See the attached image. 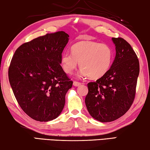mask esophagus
<instances>
[{
    "label": "esophagus",
    "instance_id": "34e87169",
    "mask_svg": "<svg viewBox=\"0 0 150 150\" xmlns=\"http://www.w3.org/2000/svg\"><path fill=\"white\" fill-rule=\"evenodd\" d=\"M81 85V83L79 82H77V81H73V86H75V87H79V86H80Z\"/></svg>",
    "mask_w": 150,
    "mask_h": 150
}]
</instances>
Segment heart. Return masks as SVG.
<instances>
[{"label":"heart","instance_id":"1","mask_svg":"<svg viewBox=\"0 0 150 150\" xmlns=\"http://www.w3.org/2000/svg\"><path fill=\"white\" fill-rule=\"evenodd\" d=\"M113 53L108 45L92 41H83L73 45L71 52L65 51L61 56L63 70L71 74L79 63L81 67L78 76L98 79L105 75L110 69Z\"/></svg>","mask_w":150,"mask_h":150}]
</instances>
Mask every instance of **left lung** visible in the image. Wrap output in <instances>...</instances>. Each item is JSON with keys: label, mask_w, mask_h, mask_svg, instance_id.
Returning <instances> with one entry per match:
<instances>
[{"label": "left lung", "mask_w": 150, "mask_h": 150, "mask_svg": "<svg viewBox=\"0 0 150 150\" xmlns=\"http://www.w3.org/2000/svg\"><path fill=\"white\" fill-rule=\"evenodd\" d=\"M116 56L108 72L87 84L85 105L95 120L108 122L129 110L135 97L139 73L138 57L131 45L122 38H112Z\"/></svg>", "instance_id": "left-lung-1"}]
</instances>
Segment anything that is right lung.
Returning a JSON list of instances; mask_svg holds the SVG:
<instances>
[{
	"mask_svg": "<svg viewBox=\"0 0 150 150\" xmlns=\"http://www.w3.org/2000/svg\"><path fill=\"white\" fill-rule=\"evenodd\" d=\"M69 37L63 31L47 34L20 45L12 57L10 84L20 107L35 120H54L64 107L73 81L60 62Z\"/></svg>",
	"mask_w": 150,
	"mask_h": 150,
	"instance_id": "add662e5",
	"label": "right lung"
}]
</instances>
